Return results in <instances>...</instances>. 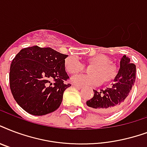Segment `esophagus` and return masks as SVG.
Wrapping results in <instances>:
<instances>
[{
  "mask_svg": "<svg viewBox=\"0 0 147 147\" xmlns=\"http://www.w3.org/2000/svg\"><path fill=\"white\" fill-rule=\"evenodd\" d=\"M72 86L75 87V88H78V89H81L82 88V86H80V85H77V84H75V83H72Z\"/></svg>",
  "mask_w": 147,
  "mask_h": 147,
  "instance_id": "obj_1",
  "label": "esophagus"
}]
</instances>
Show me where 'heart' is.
<instances>
[{
	"instance_id": "heart-1",
	"label": "heart",
	"mask_w": 147,
	"mask_h": 147,
	"mask_svg": "<svg viewBox=\"0 0 147 147\" xmlns=\"http://www.w3.org/2000/svg\"><path fill=\"white\" fill-rule=\"evenodd\" d=\"M86 64L90 66L88 75L74 76L71 81L80 84H109L115 80L118 75V68L112 62L108 55L99 54L86 59ZM64 66L70 75L81 73L85 70V65L78 59L70 56L65 59Z\"/></svg>"
}]
</instances>
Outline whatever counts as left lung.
<instances>
[{
  "mask_svg": "<svg viewBox=\"0 0 147 147\" xmlns=\"http://www.w3.org/2000/svg\"><path fill=\"white\" fill-rule=\"evenodd\" d=\"M136 79V65L123 55L120 69L110 88L93 90L94 96L86 102L87 106L101 113H112L126 103Z\"/></svg>",
  "mask_w": 147,
  "mask_h": 147,
  "instance_id": "1",
  "label": "left lung"
}]
</instances>
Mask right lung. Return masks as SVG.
<instances>
[{"label": "right lung", "instance_id": "1", "mask_svg": "<svg viewBox=\"0 0 147 147\" xmlns=\"http://www.w3.org/2000/svg\"><path fill=\"white\" fill-rule=\"evenodd\" d=\"M67 55L51 48L21 49L10 68V88L17 103L27 113L43 116L61 103L64 91L71 86L64 66Z\"/></svg>", "mask_w": 147, "mask_h": 147}]
</instances>
